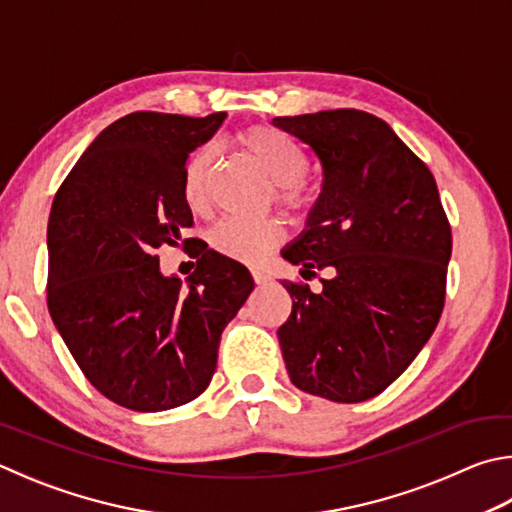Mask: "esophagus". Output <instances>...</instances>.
<instances>
[{"instance_id": "esophagus-1", "label": "esophagus", "mask_w": 512, "mask_h": 512, "mask_svg": "<svg viewBox=\"0 0 512 512\" xmlns=\"http://www.w3.org/2000/svg\"><path fill=\"white\" fill-rule=\"evenodd\" d=\"M253 280H255V284H266V282H271V277H268L264 271H253Z\"/></svg>"}]
</instances>
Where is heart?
Instances as JSON below:
<instances>
[{"mask_svg":"<svg viewBox=\"0 0 512 512\" xmlns=\"http://www.w3.org/2000/svg\"><path fill=\"white\" fill-rule=\"evenodd\" d=\"M239 145L277 185V197L288 206L302 203V179L306 174V156L293 138L273 127H250L237 136ZM217 150L203 145L194 150L183 172V201L192 212L208 208V185L215 170ZM284 239V226L277 219L228 217L210 230L212 248L235 262L255 264L268 250Z\"/></svg>","mask_w":512,"mask_h":512,"instance_id":"obj_1","label":"heart"}]
</instances>
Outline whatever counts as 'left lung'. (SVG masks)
Instances as JSON below:
<instances>
[{"mask_svg":"<svg viewBox=\"0 0 512 512\" xmlns=\"http://www.w3.org/2000/svg\"><path fill=\"white\" fill-rule=\"evenodd\" d=\"M322 172L286 262L329 268L322 291L282 282L293 311L277 329L291 383L362 403L412 365L439 324L452 232L427 165L385 120L358 109L273 118Z\"/></svg>","mask_w":512,"mask_h":512,"instance_id":"8db88e82","label":"left lung"}]
</instances>
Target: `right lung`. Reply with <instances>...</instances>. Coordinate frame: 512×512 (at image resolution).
I'll list each match as a JSON object with an SVG mask.
<instances>
[{
  "instance_id": "add662e5",
  "label": "right lung",
  "mask_w": 512,
  "mask_h": 512,
  "mask_svg": "<svg viewBox=\"0 0 512 512\" xmlns=\"http://www.w3.org/2000/svg\"><path fill=\"white\" fill-rule=\"evenodd\" d=\"M224 120V111L120 118L96 136L53 199L49 313L89 383L127 410L194 401L217 369L221 333L255 286L246 266L203 241L194 244L197 271L185 286L163 275L154 255L192 226L185 165Z\"/></svg>"
}]
</instances>
